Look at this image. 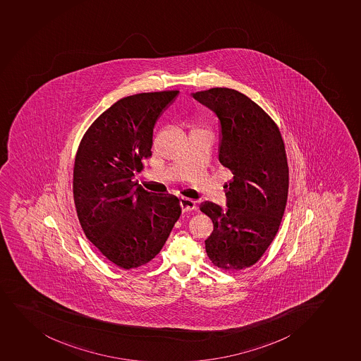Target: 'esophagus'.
Here are the masks:
<instances>
[{
    "instance_id": "esophagus-1",
    "label": "esophagus",
    "mask_w": 361,
    "mask_h": 361,
    "mask_svg": "<svg viewBox=\"0 0 361 361\" xmlns=\"http://www.w3.org/2000/svg\"><path fill=\"white\" fill-rule=\"evenodd\" d=\"M180 207H182L183 212H191L196 209V202L190 200V198H182L180 200Z\"/></svg>"
}]
</instances>
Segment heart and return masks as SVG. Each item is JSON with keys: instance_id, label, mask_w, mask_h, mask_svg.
<instances>
[{"instance_id": "obj_1", "label": "heart", "mask_w": 361, "mask_h": 361, "mask_svg": "<svg viewBox=\"0 0 361 361\" xmlns=\"http://www.w3.org/2000/svg\"><path fill=\"white\" fill-rule=\"evenodd\" d=\"M195 130H201V129H195Z\"/></svg>"}]
</instances>
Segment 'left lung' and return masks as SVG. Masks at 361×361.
Masks as SVG:
<instances>
[{"label": "left lung", "mask_w": 361, "mask_h": 361, "mask_svg": "<svg viewBox=\"0 0 361 361\" xmlns=\"http://www.w3.org/2000/svg\"><path fill=\"white\" fill-rule=\"evenodd\" d=\"M220 120L219 160L232 172L224 184L227 209L203 202L214 224L205 251L214 265L246 269L274 241L288 201L284 141L274 120L250 97L228 87L192 94Z\"/></svg>", "instance_id": "8db88e82"}]
</instances>
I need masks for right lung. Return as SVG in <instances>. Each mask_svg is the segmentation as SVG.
<instances>
[{
    "label": "right lung",
    "instance_id": "1",
    "mask_svg": "<svg viewBox=\"0 0 361 361\" xmlns=\"http://www.w3.org/2000/svg\"><path fill=\"white\" fill-rule=\"evenodd\" d=\"M128 96L99 115L77 151L73 200L84 234L121 269L151 262L182 213L175 195H153L133 180L152 156L153 128L178 95Z\"/></svg>",
    "mask_w": 361,
    "mask_h": 361
}]
</instances>
